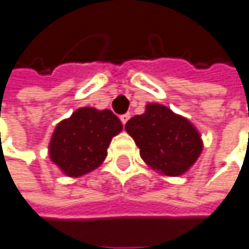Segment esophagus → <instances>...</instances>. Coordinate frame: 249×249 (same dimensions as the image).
Listing matches in <instances>:
<instances>
[{
  "label": "esophagus",
  "mask_w": 249,
  "mask_h": 249,
  "mask_svg": "<svg viewBox=\"0 0 249 249\" xmlns=\"http://www.w3.org/2000/svg\"><path fill=\"white\" fill-rule=\"evenodd\" d=\"M119 118H121V122L124 124V125H125V124H127V121L130 119V113H124V115H121Z\"/></svg>",
  "instance_id": "1"
}]
</instances>
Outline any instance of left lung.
Wrapping results in <instances>:
<instances>
[{"label": "left lung", "mask_w": 249, "mask_h": 249, "mask_svg": "<svg viewBox=\"0 0 249 249\" xmlns=\"http://www.w3.org/2000/svg\"><path fill=\"white\" fill-rule=\"evenodd\" d=\"M125 130L143 161L164 176L184 174L202 152V139L193 124L159 103H149L144 113L125 124Z\"/></svg>", "instance_id": "left-lung-1"}]
</instances>
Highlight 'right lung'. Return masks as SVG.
I'll return each instance as SVG.
<instances>
[{
    "label": "right lung",
    "instance_id": "right-lung-1",
    "mask_svg": "<svg viewBox=\"0 0 249 249\" xmlns=\"http://www.w3.org/2000/svg\"><path fill=\"white\" fill-rule=\"evenodd\" d=\"M121 131L122 124L112 110L79 107L56 125L48 144L50 159L69 177L84 176L105 161L112 137Z\"/></svg>",
    "mask_w": 249,
    "mask_h": 249
}]
</instances>
